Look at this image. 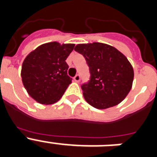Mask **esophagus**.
Returning <instances> with one entry per match:
<instances>
[{
    "label": "esophagus",
    "instance_id": "34e87169",
    "mask_svg": "<svg viewBox=\"0 0 157 157\" xmlns=\"http://www.w3.org/2000/svg\"><path fill=\"white\" fill-rule=\"evenodd\" d=\"M74 80L76 82H78L80 81V75H76L74 77Z\"/></svg>",
    "mask_w": 157,
    "mask_h": 157
}]
</instances>
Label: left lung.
<instances>
[{
    "label": "left lung",
    "mask_w": 157,
    "mask_h": 157,
    "mask_svg": "<svg viewBox=\"0 0 157 157\" xmlns=\"http://www.w3.org/2000/svg\"><path fill=\"white\" fill-rule=\"evenodd\" d=\"M75 50L85 57L90 67V81L81 86L87 103L106 109L123 101L134 80L127 58L115 47L100 42L78 44Z\"/></svg>",
    "instance_id": "8db88e82"
}]
</instances>
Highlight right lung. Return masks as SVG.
Returning a JSON list of instances; mask_svg holds the SVG:
<instances>
[{
    "label": "right lung",
    "mask_w": 157,
    "mask_h": 157,
    "mask_svg": "<svg viewBox=\"0 0 157 157\" xmlns=\"http://www.w3.org/2000/svg\"><path fill=\"white\" fill-rule=\"evenodd\" d=\"M74 47L75 44L45 43L25 58L22 81L29 95L37 102L42 105L56 103L71 83L65 60Z\"/></svg>",
    "instance_id": "1"
}]
</instances>
